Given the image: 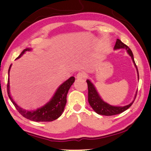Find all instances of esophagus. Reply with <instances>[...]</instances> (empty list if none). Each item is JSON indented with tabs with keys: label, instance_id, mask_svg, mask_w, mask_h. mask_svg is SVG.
Returning <instances> with one entry per match:
<instances>
[{
	"label": "esophagus",
	"instance_id": "obj_1",
	"mask_svg": "<svg viewBox=\"0 0 151 151\" xmlns=\"http://www.w3.org/2000/svg\"><path fill=\"white\" fill-rule=\"evenodd\" d=\"M76 78L79 79V80H81V79H86V74L85 72H83V71H80V72H79L77 74Z\"/></svg>",
	"mask_w": 151,
	"mask_h": 151
}]
</instances>
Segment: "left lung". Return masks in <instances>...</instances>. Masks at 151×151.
<instances>
[{
  "instance_id": "8db88e82",
  "label": "left lung",
  "mask_w": 151,
  "mask_h": 151,
  "mask_svg": "<svg viewBox=\"0 0 151 151\" xmlns=\"http://www.w3.org/2000/svg\"><path fill=\"white\" fill-rule=\"evenodd\" d=\"M121 48H125L127 50V52L129 54V55L131 57L132 60H133V62L137 68V73H138V78L139 77V71L136 65V63L134 62V57L133 52H132L131 50L129 48V47L127 46L126 44H123L122 42H121L119 39H117V41H116V43L115 45L114 49H121ZM87 83H88V101L89 104L90 105V106L92 107L95 111H96L97 114L102 115H105V116H111V115H115L119 114V113H123L127 109H128L129 107H130L132 104H133L134 99L136 98L137 94V91L136 92L135 96H134V99L133 101H132L130 104L127 105H125L124 107H118V106H113V105H111L108 104L107 103L105 102L104 100H103L101 97L99 96V95L97 93L96 89L95 88L93 84L90 81L88 80L86 81Z\"/></svg>"
}]
</instances>
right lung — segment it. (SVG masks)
<instances>
[{"label":"right lung","instance_id":"right-lung-1","mask_svg":"<svg viewBox=\"0 0 151 151\" xmlns=\"http://www.w3.org/2000/svg\"><path fill=\"white\" fill-rule=\"evenodd\" d=\"M30 48H26L21 52L17 59L20 58L22 55L24 54L26 51H30ZM12 64L10 65L9 70V78H8V83H7V93L9 96L10 101H12L13 105H14L16 109L24 117L28 119L29 120L36 121V122H49L57 119L62 115V113L64 110V107L65 106L67 99V94L68 93L69 89H70L71 86L75 81V78L71 77L63 82L59 88H58L57 91H55L54 96L50 99V101L47 104L40 107L38 109L33 111H27L22 109L16 104L12 99L9 90V71L11 68Z\"/></svg>","mask_w":151,"mask_h":151}]
</instances>
